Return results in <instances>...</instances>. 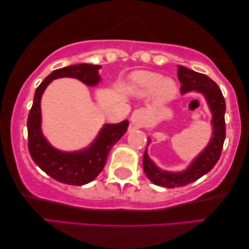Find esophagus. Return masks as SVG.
<instances>
[{
  "mask_svg": "<svg viewBox=\"0 0 249 249\" xmlns=\"http://www.w3.org/2000/svg\"><path fill=\"white\" fill-rule=\"evenodd\" d=\"M146 118V113L144 111V109H137L134 110L133 113L131 115V124L137 125V127H142L145 121Z\"/></svg>",
  "mask_w": 249,
  "mask_h": 249,
  "instance_id": "34e87169",
  "label": "esophagus"
}]
</instances>
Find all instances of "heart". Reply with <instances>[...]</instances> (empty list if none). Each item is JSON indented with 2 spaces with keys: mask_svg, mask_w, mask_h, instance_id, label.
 <instances>
[{
  "mask_svg": "<svg viewBox=\"0 0 249 249\" xmlns=\"http://www.w3.org/2000/svg\"><path fill=\"white\" fill-rule=\"evenodd\" d=\"M133 90L142 97L153 95L157 104L168 103L178 92L177 84L171 78H163L161 74L153 71H137L131 77Z\"/></svg>",
  "mask_w": 249,
  "mask_h": 249,
  "instance_id": "b5f03b06",
  "label": "heart"
}]
</instances>
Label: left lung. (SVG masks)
Masks as SVG:
<instances>
[{
    "label": "left lung",
    "instance_id": "obj_1",
    "mask_svg": "<svg viewBox=\"0 0 249 249\" xmlns=\"http://www.w3.org/2000/svg\"><path fill=\"white\" fill-rule=\"evenodd\" d=\"M178 77L181 83V93L196 90L204 95L212 112L213 137L206 148L194 159L186 170L182 172H168L159 169L149 158L146 149L143 156V170L149 180L156 185H161L169 189L184 186L198 180L203 175L209 173L216 164L221 157L224 140L226 136L225 127V99L217 84L201 72L178 66ZM150 139L148 141V145Z\"/></svg>",
    "mask_w": 249,
    "mask_h": 249
}]
</instances>
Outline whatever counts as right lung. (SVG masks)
I'll return each instance as SVG.
<instances>
[{"instance_id": "add662e5", "label": "right lung", "mask_w": 249, "mask_h": 249, "mask_svg": "<svg viewBox=\"0 0 249 249\" xmlns=\"http://www.w3.org/2000/svg\"><path fill=\"white\" fill-rule=\"evenodd\" d=\"M99 65L79 64L56 69L36 88L34 101L27 118L28 151L36 164L54 180L69 185H84L91 182L103 171L109 151L127 131L129 121L105 124L90 146L76 152H63L52 146L40 129V99L52 80L71 77L88 86L100 81Z\"/></svg>"}]
</instances>
